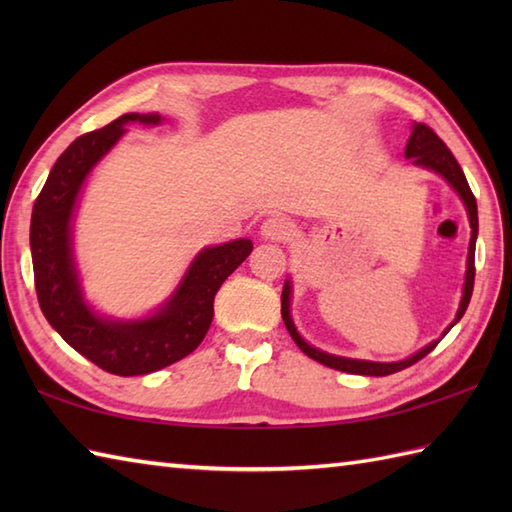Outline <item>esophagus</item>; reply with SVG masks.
<instances>
[{
    "instance_id": "esophagus-1",
    "label": "esophagus",
    "mask_w": 512,
    "mask_h": 512,
    "mask_svg": "<svg viewBox=\"0 0 512 512\" xmlns=\"http://www.w3.org/2000/svg\"><path fill=\"white\" fill-rule=\"evenodd\" d=\"M259 233H262V237L268 239V242H284V239L290 237L292 226L286 217L273 215V217H268V220H264L262 231Z\"/></svg>"
}]
</instances>
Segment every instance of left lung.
<instances>
[{
    "label": "left lung",
    "mask_w": 512,
    "mask_h": 512,
    "mask_svg": "<svg viewBox=\"0 0 512 512\" xmlns=\"http://www.w3.org/2000/svg\"><path fill=\"white\" fill-rule=\"evenodd\" d=\"M405 158L411 160V165H416L420 169H427L431 173H438V176L449 184V187L460 195V200L466 209V215H469V224H471V242H469V255H466V273H464V286H462V299H460V308L455 312V319L451 321V325L447 330L442 332V336L438 341H431L429 345H424L422 350H418L416 354H411L407 358H402V361H394V363H376V361H363V358H347V356H336V354H328L319 350V347L310 345L303 336L297 332L295 328V321H292V314H290V299H292V281L286 279L284 284V292H281V319H284L286 328L292 336V341L299 345V350L314 358V361L325 365V367H332V369H339V372H347V374H361V376H389V374H396L400 369H405L413 363H418L420 358L427 356L433 347H436L447 332L453 328L455 323H458L466 308H469V301L473 295V281H475V239H477V202H475V195L471 193L469 182H466V176L462 167L458 165V160L453 158L451 149L442 143V140L436 136L431 127L422 125V123H413L411 127V136L407 140V147H405Z\"/></svg>",
    "instance_id": "8db88e82"
}]
</instances>
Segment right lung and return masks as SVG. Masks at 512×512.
<instances>
[{
	"label": "right lung",
	"instance_id": "right-lung-1",
	"mask_svg": "<svg viewBox=\"0 0 512 512\" xmlns=\"http://www.w3.org/2000/svg\"><path fill=\"white\" fill-rule=\"evenodd\" d=\"M160 125V114H125L96 132L83 134L50 169L32 206L30 253L43 317L61 339L88 361L116 376L158 372L189 356L213 321V299L226 277L253 250L250 239L206 246L165 303L140 319L105 317L85 299L72 248V222L92 169L125 136V125Z\"/></svg>",
	"mask_w": 512,
	"mask_h": 512
}]
</instances>
